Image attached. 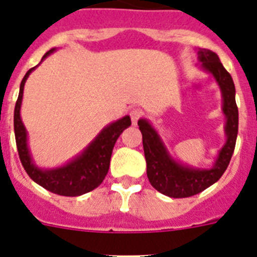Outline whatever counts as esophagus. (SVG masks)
<instances>
[{
    "instance_id": "esophagus-1",
    "label": "esophagus",
    "mask_w": 257,
    "mask_h": 257,
    "mask_svg": "<svg viewBox=\"0 0 257 257\" xmlns=\"http://www.w3.org/2000/svg\"><path fill=\"white\" fill-rule=\"evenodd\" d=\"M143 116V112H141L140 109H133V110H131V118H132V124L136 125L137 121H139V118Z\"/></svg>"
}]
</instances>
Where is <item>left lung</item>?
<instances>
[{"label": "left lung", "mask_w": 257, "mask_h": 257, "mask_svg": "<svg viewBox=\"0 0 257 257\" xmlns=\"http://www.w3.org/2000/svg\"><path fill=\"white\" fill-rule=\"evenodd\" d=\"M200 69L213 77L221 93V112L225 117V141L209 168L184 164L171 155L155 126L147 118L139 120L143 133L147 175L149 183L160 193L169 197H189L197 195L223 176L233 155L239 128V110L236 106L235 84L219 56L209 49L197 50Z\"/></svg>", "instance_id": "obj_1"}]
</instances>
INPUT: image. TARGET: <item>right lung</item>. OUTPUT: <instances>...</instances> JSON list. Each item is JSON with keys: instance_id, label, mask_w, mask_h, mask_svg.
<instances>
[{"instance_id": "1", "label": "right lung", "mask_w": 257, "mask_h": 257, "mask_svg": "<svg viewBox=\"0 0 257 257\" xmlns=\"http://www.w3.org/2000/svg\"><path fill=\"white\" fill-rule=\"evenodd\" d=\"M54 50L56 48L46 52L41 62L53 53ZM37 66L28 70L25 77L22 78L21 85H20V94H18L16 108H14V135H16V144H17L20 160L30 179L38 185H41L42 188L60 196H70V197L81 196L86 192L93 191L102 183V180L108 173L113 147L121 133L124 132V129L132 124V121L129 116H124L122 118H118L117 121H113L104 126L77 156L70 159L65 164L54 167V168L38 167L34 161L33 155L30 152L29 143H28V131L21 118L24 86L29 74Z\"/></svg>"}]
</instances>
